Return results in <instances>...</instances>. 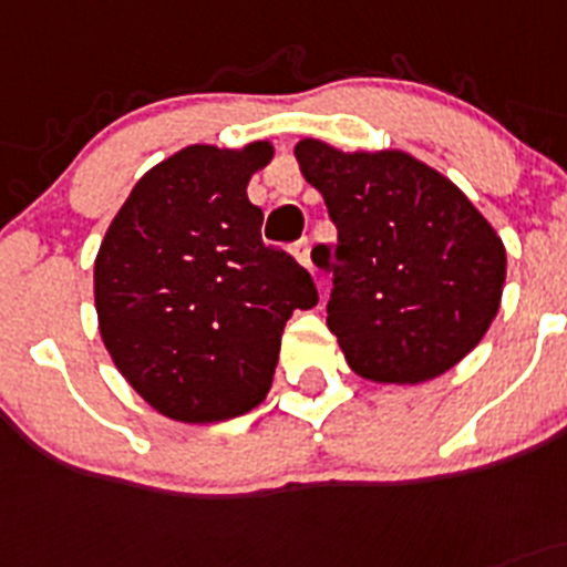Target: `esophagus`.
<instances>
[{"mask_svg":"<svg viewBox=\"0 0 567 567\" xmlns=\"http://www.w3.org/2000/svg\"><path fill=\"white\" fill-rule=\"evenodd\" d=\"M293 254H296V259H299L301 266L310 268V271H313V246H310L308 237H301V240L296 243Z\"/></svg>","mask_w":567,"mask_h":567,"instance_id":"obj_1","label":"esophagus"}]
</instances>
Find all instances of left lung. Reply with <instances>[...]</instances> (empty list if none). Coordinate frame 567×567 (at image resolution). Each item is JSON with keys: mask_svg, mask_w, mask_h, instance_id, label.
Returning a JSON list of instances; mask_svg holds the SVG:
<instances>
[{"mask_svg": "<svg viewBox=\"0 0 567 567\" xmlns=\"http://www.w3.org/2000/svg\"><path fill=\"white\" fill-rule=\"evenodd\" d=\"M301 176L338 229L316 262L332 277L327 327L374 383H422L456 367L501 308L506 251L467 195L403 151L296 145Z\"/></svg>", "mask_w": 567, "mask_h": 567, "instance_id": "8db88e82", "label": "left lung"}]
</instances>
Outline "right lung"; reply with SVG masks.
Here are the masks:
<instances>
[{"instance_id":"1","label":"right lung","mask_w":567,"mask_h":567,"mask_svg":"<svg viewBox=\"0 0 567 567\" xmlns=\"http://www.w3.org/2000/svg\"><path fill=\"white\" fill-rule=\"evenodd\" d=\"M268 142L189 145L136 182L94 259L100 336L136 394L178 422L266 400L285 321L319 301L313 277L262 243L248 200Z\"/></svg>"}]
</instances>
